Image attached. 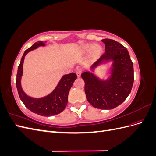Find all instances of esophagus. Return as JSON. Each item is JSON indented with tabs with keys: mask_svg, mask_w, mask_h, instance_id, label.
Masks as SVG:
<instances>
[{
	"mask_svg": "<svg viewBox=\"0 0 156 156\" xmlns=\"http://www.w3.org/2000/svg\"><path fill=\"white\" fill-rule=\"evenodd\" d=\"M82 72H83V69L81 68L77 69V71H76V74L77 75V77H81V75Z\"/></svg>",
	"mask_w": 156,
	"mask_h": 156,
	"instance_id": "obj_1",
	"label": "esophagus"
}]
</instances>
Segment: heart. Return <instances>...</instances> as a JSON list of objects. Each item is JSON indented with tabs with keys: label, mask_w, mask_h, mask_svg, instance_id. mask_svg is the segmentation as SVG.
<instances>
[{
	"label": "heart",
	"mask_w": 156,
	"mask_h": 156,
	"mask_svg": "<svg viewBox=\"0 0 156 156\" xmlns=\"http://www.w3.org/2000/svg\"><path fill=\"white\" fill-rule=\"evenodd\" d=\"M81 51L83 53L90 52L92 57L96 58L98 55H100L101 54L102 52V49L101 47L98 45H92V44H86L81 47Z\"/></svg>",
	"instance_id": "heart-1"
}]
</instances>
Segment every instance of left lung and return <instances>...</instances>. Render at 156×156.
Wrapping results in <instances>:
<instances>
[{
	"instance_id": "obj_1",
	"label": "left lung",
	"mask_w": 156,
	"mask_h": 156,
	"mask_svg": "<svg viewBox=\"0 0 156 156\" xmlns=\"http://www.w3.org/2000/svg\"><path fill=\"white\" fill-rule=\"evenodd\" d=\"M105 52L94 63L92 68L103 60H113L110 79H98L93 73L84 72V91L88 101L100 109H112L123 103L129 96L134 81L133 64L124 46L115 40L103 39Z\"/></svg>"
}]
</instances>
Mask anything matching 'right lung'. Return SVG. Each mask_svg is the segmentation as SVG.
<instances>
[{
    "instance_id": "add662e5",
    "label": "right lung",
    "mask_w": 156,
    "mask_h": 156,
    "mask_svg": "<svg viewBox=\"0 0 156 156\" xmlns=\"http://www.w3.org/2000/svg\"><path fill=\"white\" fill-rule=\"evenodd\" d=\"M44 45V42L41 41H37L25 51L18 66L16 87L19 96L27 108L39 115L49 116L58 115L64 110L68 103L69 90L72 87L75 80L77 79V75L71 73L64 75L56 88L45 97L34 98L27 96L23 92L21 86V78L23 75V65L25 56L29 52L36 49L37 47Z\"/></svg>"
}]
</instances>
